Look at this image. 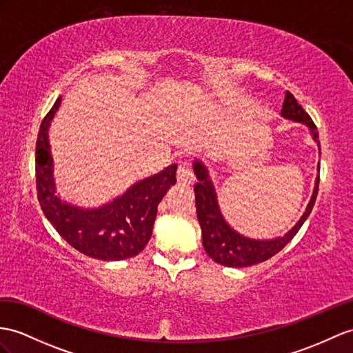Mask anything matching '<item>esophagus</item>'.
Instances as JSON below:
<instances>
[{
    "label": "esophagus",
    "instance_id": "esophagus-1",
    "mask_svg": "<svg viewBox=\"0 0 353 353\" xmlns=\"http://www.w3.org/2000/svg\"><path fill=\"white\" fill-rule=\"evenodd\" d=\"M176 181L178 184H192L193 183V172L190 170V168L185 165H179L178 170H176Z\"/></svg>",
    "mask_w": 353,
    "mask_h": 353
}]
</instances>
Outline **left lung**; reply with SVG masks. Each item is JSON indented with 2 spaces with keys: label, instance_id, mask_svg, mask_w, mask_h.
<instances>
[{
  "label": "left lung",
  "instance_id": "obj_1",
  "mask_svg": "<svg viewBox=\"0 0 353 353\" xmlns=\"http://www.w3.org/2000/svg\"><path fill=\"white\" fill-rule=\"evenodd\" d=\"M281 117L305 124L321 151L319 133H317L314 123L289 91L285 96V103H283ZM193 169L197 178V183L194 185V196L197 220H199L202 229L203 248L214 262L229 266V268H244V266H252L268 261L270 257L277 254L283 247L288 245L292 241V238L298 234L301 226L304 225L307 217L310 216L317 197V188H319V176H317L312 199L308 202L303 217L298 220L296 225L286 235L274 239H253L238 234L236 230L228 225V221L220 211L216 188H214L208 169H206L203 163L196 160L193 163Z\"/></svg>",
  "mask_w": 353,
  "mask_h": 353
}]
</instances>
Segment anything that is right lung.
Returning a JSON list of instances; mask_svg holds the SVG:
<instances>
[{
  "mask_svg": "<svg viewBox=\"0 0 353 353\" xmlns=\"http://www.w3.org/2000/svg\"><path fill=\"white\" fill-rule=\"evenodd\" d=\"M61 103L58 97L40 124L36 143L37 199L46 219L77 252L100 261H123L139 254L152 235L157 206L176 183V165L133 184L99 208H81L61 201L54 181L49 125Z\"/></svg>",
  "mask_w": 353,
  "mask_h": 353,
  "instance_id": "add662e5",
  "label": "right lung"
}]
</instances>
